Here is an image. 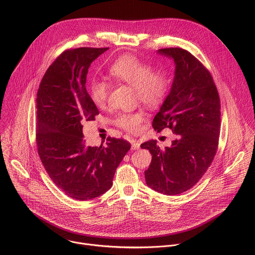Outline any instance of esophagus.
I'll return each instance as SVG.
<instances>
[{
	"label": "esophagus",
	"instance_id": "obj_1",
	"mask_svg": "<svg viewBox=\"0 0 255 255\" xmlns=\"http://www.w3.org/2000/svg\"><path fill=\"white\" fill-rule=\"evenodd\" d=\"M140 148V143L136 140L131 141V149L132 150H138Z\"/></svg>",
	"mask_w": 255,
	"mask_h": 255
}]
</instances>
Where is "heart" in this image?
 <instances>
[{
  "mask_svg": "<svg viewBox=\"0 0 255 255\" xmlns=\"http://www.w3.org/2000/svg\"><path fill=\"white\" fill-rule=\"evenodd\" d=\"M110 75L117 81L126 83L135 89L138 100L150 107L159 105L165 98L169 81L163 70H152V66L133 55L119 57L109 69ZM109 84L104 79H92L89 82V94L97 107L105 106L109 95ZM143 121L141 113H121L116 124L127 132L134 133Z\"/></svg>",
  "mask_w": 255,
  "mask_h": 255,
  "instance_id": "obj_1",
  "label": "heart"
}]
</instances>
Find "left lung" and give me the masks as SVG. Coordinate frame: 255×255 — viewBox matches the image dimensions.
<instances>
[{"instance_id": "obj_1", "label": "left lung", "mask_w": 255, "mask_h": 255, "mask_svg": "<svg viewBox=\"0 0 255 255\" xmlns=\"http://www.w3.org/2000/svg\"><path fill=\"white\" fill-rule=\"evenodd\" d=\"M157 53L173 60L175 70L170 92L152 126L157 132L170 128L177 138L165 150L156 140L141 144L152 155L144 173L150 188L176 195L194 186L214 158L220 134V100L210 73L188 51L167 48Z\"/></svg>"}]
</instances>
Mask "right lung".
Listing matches in <instances>:
<instances>
[{"mask_svg":"<svg viewBox=\"0 0 255 255\" xmlns=\"http://www.w3.org/2000/svg\"><path fill=\"white\" fill-rule=\"evenodd\" d=\"M109 48H77L48 68L37 93V146L53 182L76 200L94 199L112 187L114 174L131 145L108 138L107 146H87L83 123L99 114L86 90L91 63Z\"/></svg>","mask_w":255,"mask_h":255,"instance_id":"1","label":"right lung"}]
</instances>
